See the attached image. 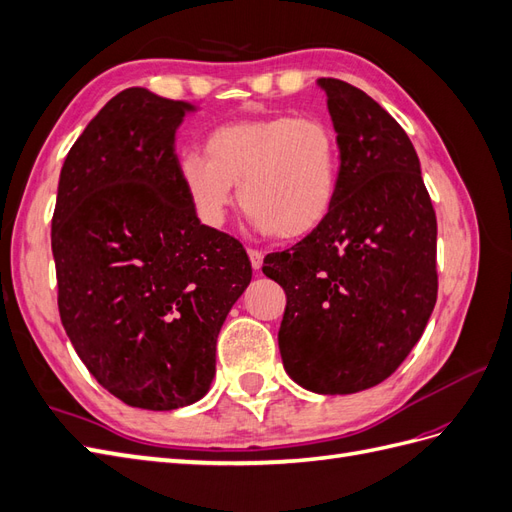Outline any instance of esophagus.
<instances>
[{"mask_svg": "<svg viewBox=\"0 0 512 512\" xmlns=\"http://www.w3.org/2000/svg\"><path fill=\"white\" fill-rule=\"evenodd\" d=\"M247 256H250V262H252V269L254 271H258L260 267H262V252H258V250H247Z\"/></svg>", "mask_w": 512, "mask_h": 512, "instance_id": "34e87169", "label": "esophagus"}]
</instances>
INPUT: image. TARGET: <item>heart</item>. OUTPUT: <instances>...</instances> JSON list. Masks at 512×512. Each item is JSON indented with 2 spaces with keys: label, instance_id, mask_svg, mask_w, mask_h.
<instances>
[{
  "label": "heart",
  "instance_id": "heart-1",
  "mask_svg": "<svg viewBox=\"0 0 512 512\" xmlns=\"http://www.w3.org/2000/svg\"><path fill=\"white\" fill-rule=\"evenodd\" d=\"M205 155L179 158V179L198 218L220 228L239 203L262 232L280 239L312 235L335 207L342 149L331 123L320 117H258L215 128Z\"/></svg>",
  "mask_w": 512,
  "mask_h": 512
}]
</instances>
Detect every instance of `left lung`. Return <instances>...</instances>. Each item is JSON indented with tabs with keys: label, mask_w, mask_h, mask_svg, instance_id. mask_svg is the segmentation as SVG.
I'll use <instances>...</instances> for the list:
<instances>
[{
	"label": "left lung",
	"mask_w": 512,
	"mask_h": 512,
	"mask_svg": "<svg viewBox=\"0 0 512 512\" xmlns=\"http://www.w3.org/2000/svg\"><path fill=\"white\" fill-rule=\"evenodd\" d=\"M316 83L342 149L337 200L262 273L286 290V374L312 393L348 395L389 378L421 339L438 297V224L404 128L350 83Z\"/></svg>",
	"instance_id": "left-lung-1"
}]
</instances>
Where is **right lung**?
<instances>
[{"mask_svg": "<svg viewBox=\"0 0 512 512\" xmlns=\"http://www.w3.org/2000/svg\"><path fill=\"white\" fill-rule=\"evenodd\" d=\"M196 106L123 89L61 166L51 247L59 316L104 389L143 410L203 399L230 307L250 286L243 245L200 224L175 132Z\"/></svg>", "mask_w": 512, "mask_h": 512, "instance_id": "add662e5", "label": "right lung"}]
</instances>
